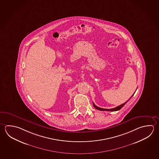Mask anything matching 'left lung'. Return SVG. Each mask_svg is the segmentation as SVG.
<instances>
[{
	"instance_id": "8db88e82",
	"label": "left lung",
	"mask_w": 159,
	"mask_h": 159,
	"mask_svg": "<svg viewBox=\"0 0 159 159\" xmlns=\"http://www.w3.org/2000/svg\"><path fill=\"white\" fill-rule=\"evenodd\" d=\"M136 93V92H135ZM134 93H133V95L131 97H130V98L128 100V101H126L125 102H124L123 104H121L120 105H119L118 107H114V108H113V109H103V108H101V107H97L96 105H95V104L93 102V107H95L96 109H98V110H101V111H118V110H120L121 108H122L123 107H124V105L127 103L128 101H129V100H130V98H132V97L134 95Z\"/></svg>"
}]
</instances>
